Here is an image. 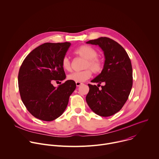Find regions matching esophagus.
Returning <instances> with one entry per match:
<instances>
[{"mask_svg": "<svg viewBox=\"0 0 159 159\" xmlns=\"http://www.w3.org/2000/svg\"><path fill=\"white\" fill-rule=\"evenodd\" d=\"M82 84V83H81V82H76V86H77V87H79V86L81 85Z\"/></svg>", "mask_w": 159, "mask_h": 159, "instance_id": "esophagus-1", "label": "esophagus"}]
</instances>
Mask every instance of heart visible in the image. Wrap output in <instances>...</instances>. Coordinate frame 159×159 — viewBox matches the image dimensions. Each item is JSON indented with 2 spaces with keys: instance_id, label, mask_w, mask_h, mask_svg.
I'll return each instance as SVG.
<instances>
[{
  "instance_id": "obj_1",
  "label": "heart",
  "mask_w": 159,
  "mask_h": 159,
  "mask_svg": "<svg viewBox=\"0 0 159 159\" xmlns=\"http://www.w3.org/2000/svg\"><path fill=\"white\" fill-rule=\"evenodd\" d=\"M74 53L79 57L85 60L83 69L86 68L80 72H73L67 76L68 80L75 82H82L89 79L92 75V71L95 74L102 72L103 69L102 61L98 57V52L93 47L88 45H83L75 50ZM61 65L63 69L66 71L72 70V65L70 58L65 56L62 58ZM90 67L91 70L88 69Z\"/></svg>"
}]
</instances>
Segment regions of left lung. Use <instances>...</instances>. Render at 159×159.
<instances>
[{
  "label": "left lung",
  "instance_id": "left-lung-1",
  "mask_svg": "<svg viewBox=\"0 0 159 159\" xmlns=\"http://www.w3.org/2000/svg\"><path fill=\"white\" fill-rule=\"evenodd\" d=\"M86 43L98 45L105 57L101 73L91 80L99 84H88L86 102L98 115L112 116L121 110L130 94L133 85L131 60L121 45L109 38L101 37ZM101 83L105 85L99 89Z\"/></svg>",
  "mask_w": 159,
  "mask_h": 159
}]
</instances>
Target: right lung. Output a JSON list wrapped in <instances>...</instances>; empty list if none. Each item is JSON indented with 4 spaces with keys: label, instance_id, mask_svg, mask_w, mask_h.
<instances>
[{
    "label": "right lung",
    "instance_id": "add662e5",
    "mask_svg": "<svg viewBox=\"0 0 159 159\" xmlns=\"http://www.w3.org/2000/svg\"><path fill=\"white\" fill-rule=\"evenodd\" d=\"M70 44L45 43L31 52L20 67L18 85L21 100L39 120L51 121L60 116L76 88L75 82L69 80L58 87L52 84L66 78L61 60Z\"/></svg>",
    "mask_w": 159,
    "mask_h": 159
}]
</instances>
